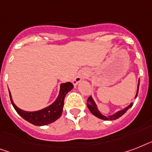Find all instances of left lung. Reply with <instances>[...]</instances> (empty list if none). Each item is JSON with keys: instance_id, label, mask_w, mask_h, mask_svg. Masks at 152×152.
I'll list each match as a JSON object with an SVG mask.
<instances>
[{"instance_id": "8db88e82", "label": "left lung", "mask_w": 152, "mask_h": 152, "mask_svg": "<svg viewBox=\"0 0 152 152\" xmlns=\"http://www.w3.org/2000/svg\"><path fill=\"white\" fill-rule=\"evenodd\" d=\"M139 86H140V80H138V83H137V94H136V96H135V98H137V95H138V91H139ZM132 105H133V103H132V102H131V103H130L129 106H126L125 108H124L123 110H121L118 111V112H116L115 113H113V114H112V115L106 117V116H105V115H102V114L101 113V112L99 110L97 105H96L95 102L94 101V99H93V98L91 97V96H90V97L88 98V102H87V106H88V108L89 109V110L91 112V113H92L93 115H95V117H97V118H100V119H102V120H105V121L116 120V119H118V118H119L120 117H121V116H122L124 113H126V111H127L129 108H131V107L132 106Z\"/></svg>"}]
</instances>
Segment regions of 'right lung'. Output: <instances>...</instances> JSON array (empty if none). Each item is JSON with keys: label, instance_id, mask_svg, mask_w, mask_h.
Instances as JSON below:
<instances>
[{"label": "right lung", "instance_id": "right-lung-1", "mask_svg": "<svg viewBox=\"0 0 152 152\" xmlns=\"http://www.w3.org/2000/svg\"><path fill=\"white\" fill-rule=\"evenodd\" d=\"M72 88H73V85L71 82L61 83L60 85L59 94H58V96L56 100L50 106L36 111L23 110L15 106V104L14 103V102L12 99L10 91H9V96H10L11 102L12 104L14 109L23 119L27 121L28 122L31 123L32 125H37V126H42V125H46L50 123L54 122L55 121H57L61 116L65 95Z\"/></svg>", "mask_w": 152, "mask_h": 152}]
</instances>
